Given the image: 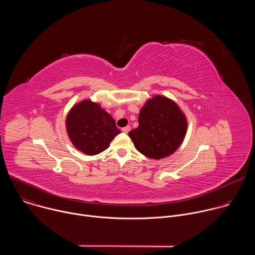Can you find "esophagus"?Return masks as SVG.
I'll return each instance as SVG.
<instances>
[{"label": "esophagus", "mask_w": 255, "mask_h": 255, "mask_svg": "<svg viewBox=\"0 0 255 255\" xmlns=\"http://www.w3.org/2000/svg\"><path fill=\"white\" fill-rule=\"evenodd\" d=\"M122 131H123L124 133H128V132L130 131V126H126V127L122 128Z\"/></svg>", "instance_id": "esophagus-1"}]
</instances>
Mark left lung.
Listing matches in <instances>:
<instances>
[{"mask_svg": "<svg viewBox=\"0 0 255 255\" xmlns=\"http://www.w3.org/2000/svg\"><path fill=\"white\" fill-rule=\"evenodd\" d=\"M139 125L128 134L135 148L153 159L173 153L187 132V119L171 100L155 96L145 104L138 116Z\"/></svg>", "mask_w": 255, "mask_h": 255, "instance_id": "8db88e82", "label": "left lung"}]
</instances>
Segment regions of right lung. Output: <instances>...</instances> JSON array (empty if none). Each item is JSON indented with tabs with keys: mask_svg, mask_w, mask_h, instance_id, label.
<instances>
[{
	"mask_svg": "<svg viewBox=\"0 0 255 255\" xmlns=\"http://www.w3.org/2000/svg\"><path fill=\"white\" fill-rule=\"evenodd\" d=\"M66 130L72 144L88 155L104 151L121 132L115 120L99 104L89 100L72 107L66 118Z\"/></svg>",
	"mask_w": 255,
	"mask_h": 255,
	"instance_id": "right-lung-1",
	"label": "right lung"
}]
</instances>
